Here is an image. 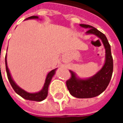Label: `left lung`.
<instances>
[{
  "instance_id": "1",
  "label": "left lung",
  "mask_w": 123,
  "mask_h": 123,
  "mask_svg": "<svg viewBox=\"0 0 123 123\" xmlns=\"http://www.w3.org/2000/svg\"><path fill=\"white\" fill-rule=\"evenodd\" d=\"M82 28H88L86 33L94 34L100 38L105 49V62L102 68L90 78L78 79L74 72L70 70V78L66 82L70 93L77 98H91L98 96L105 90L110 82L113 70V61L111 55V46L106 36L96 28L86 24H80Z\"/></svg>"
}]
</instances>
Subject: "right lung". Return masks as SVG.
Wrapping results in <instances>:
<instances>
[{
    "label": "right lung",
    "mask_w": 123,
    "mask_h": 123,
    "mask_svg": "<svg viewBox=\"0 0 123 123\" xmlns=\"http://www.w3.org/2000/svg\"><path fill=\"white\" fill-rule=\"evenodd\" d=\"M35 18H38V17L37 16H31V17H29L28 18H27V20L28 19H35ZM5 64H6V70L8 79L9 80L12 88L14 89V90L15 91V92L16 93H18V95H20L21 97H22L23 98H24L25 99L30 101H41L44 100L47 98V94H48L49 85V84L51 82L52 78H53V76L55 74V72L56 69L51 70V72H49L48 74L47 75L45 82V84H44V86H43V88L40 92H39L37 93H28L24 90H22L19 86H18L16 84V83L14 82V80H12V77L10 76V74L9 70H8V67H7L6 55V57H5Z\"/></svg>",
    "instance_id": "1"
}]
</instances>
